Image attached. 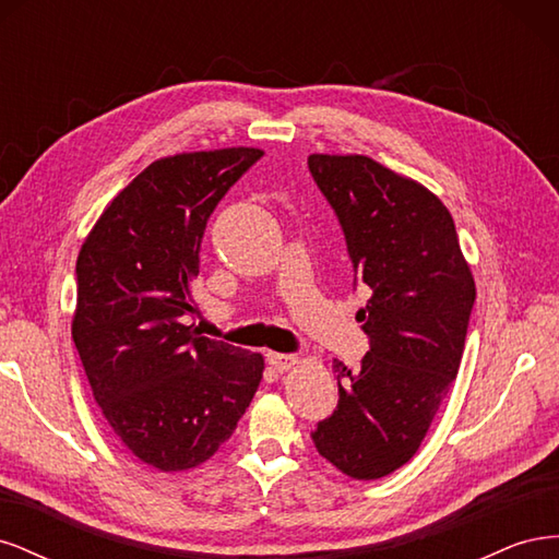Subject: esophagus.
Wrapping results in <instances>:
<instances>
[{
    "label": "esophagus",
    "mask_w": 559,
    "mask_h": 559,
    "mask_svg": "<svg viewBox=\"0 0 559 559\" xmlns=\"http://www.w3.org/2000/svg\"><path fill=\"white\" fill-rule=\"evenodd\" d=\"M267 364L273 366L277 373H286L298 366V357L296 354H280V352H267Z\"/></svg>",
    "instance_id": "1"
}]
</instances>
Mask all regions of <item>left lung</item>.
<instances>
[{
  "mask_svg": "<svg viewBox=\"0 0 559 559\" xmlns=\"http://www.w3.org/2000/svg\"><path fill=\"white\" fill-rule=\"evenodd\" d=\"M308 165L370 289L357 312L370 349L357 370L333 359L341 401L312 441L345 476L378 480L411 462L450 392L476 282L427 186L359 154H312Z\"/></svg>",
  "mask_w": 559,
  "mask_h": 559,
  "instance_id": "1",
  "label": "left lung"
}]
</instances>
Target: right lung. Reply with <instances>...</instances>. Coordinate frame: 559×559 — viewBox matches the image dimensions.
<instances>
[{
  "label": "right lung",
  "instance_id": "obj_1",
  "mask_svg": "<svg viewBox=\"0 0 559 559\" xmlns=\"http://www.w3.org/2000/svg\"><path fill=\"white\" fill-rule=\"evenodd\" d=\"M261 156L228 146L154 160L79 251L72 341L93 396L118 441L165 473L207 462L263 380V354L186 324L207 218Z\"/></svg>",
  "mask_w": 559,
  "mask_h": 559
}]
</instances>
